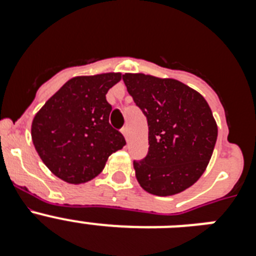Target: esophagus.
Here are the masks:
<instances>
[{
	"mask_svg": "<svg viewBox=\"0 0 256 256\" xmlns=\"http://www.w3.org/2000/svg\"><path fill=\"white\" fill-rule=\"evenodd\" d=\"M122 133H123V136L126 137V140H128V128H126V126H123V128H122Z\"/></svg>",
	"mask_w": 256,
	"mask_h": 256,
	"instance_id": "obj_1",
	"label": "esophagus"
}]
</instances>
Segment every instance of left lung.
<instances>
[{"label":"left lung","instance_id":"1","mask_svg":"<svg viewBox=\"0 0 256 256\" xmlns=\"http://www.w3.org/2000/svg\"><path fill=\"white\" fill-rule=\"evenodd\" d=\"M123 80L148 124V155L133 162L140 186L156 196L184 191L202 176L216 146L209 104L177 79L126 73Z\"/></svg>","mask_w":256,"mask_h":256}]
</instances>
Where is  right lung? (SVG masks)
<instances>
[{
    "mask_svg": "<svg viewBox=\"0 0 256 256\" xmlns=\"http://www.w3.org/2000/svg\"><path fill=\"white\" fill-rule=\"evenodd\" d=\"M120 73L69 79L46 101L32 122V141L58 178L80 184L96 178L108 156L123 148V134L108 123L112 105L106 94Z\"/></svg>",
    "mask_w": 256,
    "mask_h": 256,
    "instance_id": "add662e5",
    "label": "right lung"
}]
</instances>
